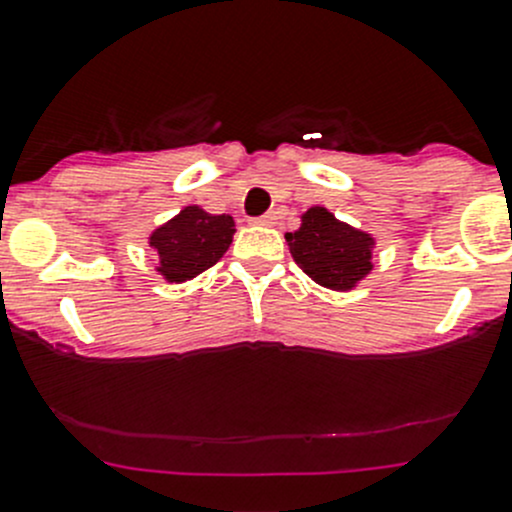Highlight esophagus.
I'll return each mask as SVG.
<instances>
[{
	"label": "esophagus",
	"mask_w": 512,
	"mask_h": 512,
	"mask_svg": "<svg viewBox=\"0 0 512 512\" xmlns=\"http://www.w3.org/2000/svg\"><path fill=\"white\" fill-rule=\"evenodd\" d=\"M257 225H265V227H272V225H277V212H267V215H262V217H257Z\"/></svg>",
	"instance_id": "esophagus-1"
}]
</instances>
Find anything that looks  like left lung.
I'll list each match as a JSON object with an SVG mask.
<instances>
[{"label":"left lung","mask_w":512,"mask_h":512,"mask_svg":"<svg viewBox=\"0 0 512 512\" xmlns=\"http://www.w3.org/2000/svg\"><path fill=\"white\" fill-rule=\"evenodd\" d=\"M285 240L297 267L327 290L350 292L372 272L375 237L337 220L322 205L302 212L300 227Z\"/></svg>","instance_id":"1"}]
</instances>
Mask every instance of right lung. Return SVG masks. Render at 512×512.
<instances>
[{
	"label": "right lung",
	"mask_w": 512,
	"mask_h": 512,
	"mask_svg": "<svg viewBox=\"0 0 512 512\" xmlns=\"http://www.w3.org/2000/svg\"><path fill=\"white\" fill-rule=\"evenodd\" d=\"M232 235L235 220L230 215H212L200 205H187L155 227L147 245L157 252V275L180 285L217 265L232 245Z\"/></svg>",
	"instance_id": "add662e5"
}]
</instances>
